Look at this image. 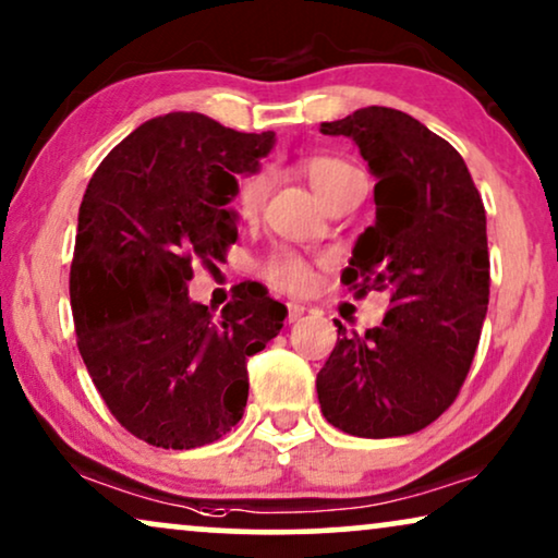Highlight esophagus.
Segmentation results:
<instances>
[{"label":"esophagus","mask_w":558,"mask_h":558,"mask_svg":"<svg viewBox=\"0 0 558 558\" xmlns=\"http://www.w3.org/2000/svg\"><path fill=\"white\" fill-rule=\"evenodd\" d=\"M303 314H306V306H301V303H288V324H295Z\"/></svg>","instance_id":"1"}]
</instances>
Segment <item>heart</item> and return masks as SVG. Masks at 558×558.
I'll list each match as a JSON object with an SVG mask.
<instances>
[{
  "instance_id": "heart-1",
  "label": "heart",
  "mask_w": 558,
  "mask_h": 558,
  "mask_svg": "<svg viewBox=\"0 0 558 558\" xmlns=\"http://www.w3.org/2000/svg\"><path fill=\"white\" fill-rule=\"evenodd\" d=\"M303 175L308 178L311 189H314L316 196L322 198L326 191H331L333 185L344 181V178L356 175V170L352 166H347L344 160L318 155V158H308L303 162ZM267 183H270L267 181V173H257L242 183L240 198H236L242 219H252L259 211V206H263V198L267 193ZM263 275L270 280V283L286 288V291H306L311 280H314V272H311V265L306 259H301L299 255H293V252H286V250L275 252V255L265 259Z\"/></svg>"
}]
</instances>
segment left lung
I'll return each mask as SVG.
<instances>
[{"label":"left lung","instance_id":"8db88e82","mask_svg":"<svg viewBox=\"0 0 558 558\" xmlns=\"http://www.w3.org/2000/svg\"><path fill=\"white\" fill-rule=\"evenodd\" d=\"M322 132L349 137L375 175V225L344 286L388 291L383 326L341 337L316 377L324 418L362 439L408 436L454 403L489 303L487 219L454 147L398 109L365 107Z\"/></svg>","mask_w":558,"mask_h":558}]
</instances>
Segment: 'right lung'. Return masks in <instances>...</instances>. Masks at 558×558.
Here are the masks:
<instances>
[{"mask_svg":"<svg viewBox=\"0 0 558 558\" xmlns=\"http://www.w3.org/2000/svg\"><path fill=\"white\" fill-rule=\"evenodd\" d=\"M272 145L275 132L170 111L88 181L71 265L78 352L111 415L153 447L221 439L247 405V360L283 329L288 308L257 283L236 286L221 314L189 295L193 259L236 242V178Z\"/></svg>","mask_w":558,"mask_h":558,"instance_id":"right-lung-1","label":"right lung"}]
</instances>
